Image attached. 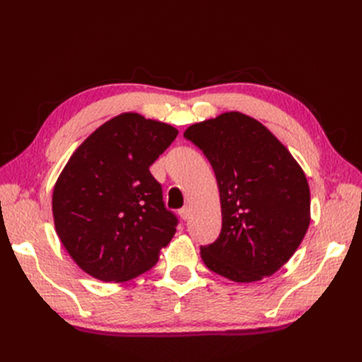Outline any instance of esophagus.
<instances>
[{
	"label": "esophagus",
	"mask_w": 362,
	"mask_h": 362,
	"mask_svg": "<svg viewBox=\"0 0 362 362\" xmlns=\"http://www.w3.org/2000/svg\"><path fill=\"white\" fill-rule=\"evenodd\" d=\"M190 214H192L190 206H182L181 210H180V216H181L182 221H189V218H190Z\"/></svg>",
	"instance_id": "obj_1"
}]
</instances>
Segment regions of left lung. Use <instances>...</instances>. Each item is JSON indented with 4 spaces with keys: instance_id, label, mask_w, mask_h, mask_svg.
<instances>
[{
    "instance_id": "left-lung-1",
    "label": "left lung",
    "mask_w": 362,
    "mask_h": 362,
    "mask_svg": "<svg viewBox=\"0 0 362 362\" xmlns=\"http://www.w3.org/2000/svg\"><path fill=\"white\" fill-rule=\"evenodd\" d=\"M211 163L222 231L201 247L205 266L234 282L276 273L293 257L311 221L310 185L300 164L272 131L226 112L184 131Z\"/></svg>"
}]
</instances>
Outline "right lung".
I'll list each match as a JSON object with an SVG mask.
<instances>
[{
  "label": "right lung",
  "instance_id": "right-lung-1",
  "mask_svg": "<svg viewBox=\"0 0 362 362\" xmlns=\"http://www.w3.org/2000/svg\"><path fill=\"white\" fill-rule=\"evenodd\" d=\"M178 129L139 113L107 120L75 149L52 192L56 233L75 264L127 282L158 261L177 231L149 172Z\"/></svg>",
  "mask_w": 362,
  "mask_h": 362
}]
</instances>
